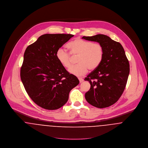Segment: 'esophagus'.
I'll list each match as a JSON object with an SVG mask.
<instances>
[{
    "mask_svg": "<svg viewBox=\"0 0 148 148\" xmlns=\"http://www.w3.org/2000/svg\"><path fill=\"white\" fill-rule=\"evenodd\" d=\"M78 79H79V82H80V83H82V82L84 81V79H83V78H81V77H79Z\"/></svg>",
    "mask_w": 148,
    "mask_h": 148,
    "instance_id": "obj_1",
    "label": "esophagus"
}]
</instances>
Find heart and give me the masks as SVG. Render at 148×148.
Wrapping results in <instances>:
<instances>
[{
	"label": "heart",
	"instance_id": "heart-1",
	"mask_svg": "<svg viewBox=\"0 0 148 148\" xmlns=\"http://www.w3.org/2000/svg\"><path fill=\"white\" fill-rule=\"evenodd\" d=\"M70 53L73 56H78L77 64L71 66L69 72L76 76L85 75L88 69H96L101 63L104 50L100 43H93L90 41L77 38L68 42L66 45ZM56 58L64 68H69L72 64L71 56L62 48H59L56 52Z\"/></svg>",
	"mask_w": 148,
	"mask_h": 148
}]
</instances>
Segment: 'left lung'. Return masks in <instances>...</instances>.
I'll list each match as a JSON object with an SVG mask.
<instances>
[{
    "instance_id": "8db88e82",
    "label": "left lung",
    "mask_w": 148,
    "mask_h": 148,
    "mask_svg": "<svg viewBox=\"0 0 148 148\" xmlns=\"http://www.w3.org/2000/svg\"><path fill=\"white\" fill-rule=\"evenodd\" d=\"M82 39L99 42L104 50L101 63L85 78L90 84V89L85 93V99L99 108L112 106L124 92L129 74L125 51L120 42L105 35L83 36Z\"/></svg>"
}]
</instances>
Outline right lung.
<instances>
[{
    "instance_id": "right-lung-1",
    "label": "right lung",
    "mask_w": 148,
    "mask_h": 148,
    "mask_svg": "<svg viewBox=\"0 0 148 148\" xmlns=\"http://www.w3.org/2000/svg\"><path fill=\"white\" fill-rule=\"evenodd\" d=\"M74 35L44 34L26 48L21 78L31 100L48 110L61 108L79 80L59 63L56 52Z\"/></svg>"
}]
</instances>
